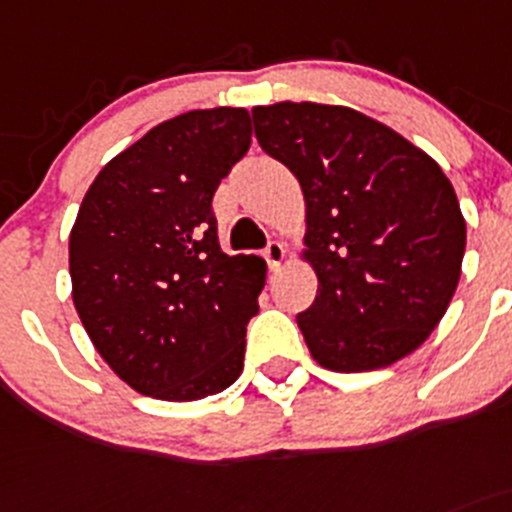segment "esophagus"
<instances>
[{
	"mask_svg": "<svg viewBox=\"0 0 512 512\" xmlns=\"http://www.w3.org/2000/svg\"><path fill=\"white\" fill-rule=\"evenodd\" d=\"M262 255H265V260H267V265H270V270H278L280 262H283V257H285V250H283V245H280V242L270 240L265 245V250H262Z\"/></svg>",
	"mask_w": 512,
	"mask_h": 512,
	"instance_id": "obj_1",
	"label": "esophagus"
}]
</instances>
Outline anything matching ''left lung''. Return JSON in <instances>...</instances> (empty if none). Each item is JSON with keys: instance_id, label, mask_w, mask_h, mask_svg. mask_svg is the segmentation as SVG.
Returning a JSON list of instances; mask_svg holds the SVG:
<instances>
[{"instance_id": "left-lung-1", "label": "left lung", "mask_w": 512, "mask_h": 512, "mask_svg": "<svg viewBox=\"0 0 512 512\" xmlns=\"http://www.w3.org/2000/svg\"><path fill=\"white\" fill-rule=\"evenodd\" d=\"M252 118L262 151L303 186L318 295L298 326L315 361L356 374L422 346L460 283L467 237L437 161L343 105L275 103Z\"/></svg>"}]
</instances>
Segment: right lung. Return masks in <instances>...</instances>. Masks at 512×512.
I'll return each mask as SVG.
<instances>
[{"instance_id": "right-lung-1", "label": "right lung", "mask_w": 512, "mask_h": 512, "mask_svg": "<svg viewBox=\"0 0 512 512\" xmlns=\"http://www.w3.org/2000/svg\"><path fill=\"white\" fill-rule=\"evenodd\" d=\"M250 143L245 108L181 113L108 161L80 204L75 308L138 394L194 401L242 374L265 262L222 252L212 199Z\"/></svg>"}]
</instances>
